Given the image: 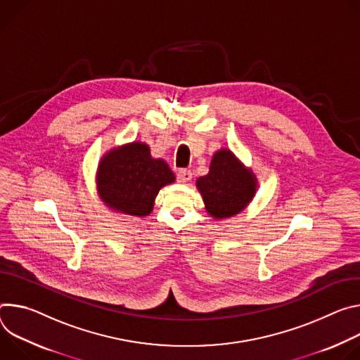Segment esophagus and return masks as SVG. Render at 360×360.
<instances>
[{
  "mask_svg": "<svg viewBox=\"0 0 360 360\" xmlns=\"http://www.w3.org/2000/svg\"><path fill=\"white\" fill-rule=\"evenodd\" d=\"M191 180V172L190 170H179L177 172V181L179 183H188Z\"/></svg>",
  "mask_w": 360,
  "mask_h": 360,
  "instance_id": "1",
  "label": "esophagus"
}]
</instances>
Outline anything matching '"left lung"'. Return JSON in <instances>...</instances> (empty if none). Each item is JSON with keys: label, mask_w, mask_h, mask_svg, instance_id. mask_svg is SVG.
Listing matches in <instances>:
<instances>
[{"label": "left lung", "mask_w": 360, "mask_h": 360, "mask_svg": "<svg viewBox=\"0 0 360 360\" xmlns=\"http://www.w3.org/2000/svg\"><path fill=\"white\" fill-rule=\"evenodd\" d=\"M206 212L216 220L229 219L243 212L257 190V179L229 148L213 154L209 173L198 177Z\"/></svg>", "instance_id": "8db88e82"}]
</instances>
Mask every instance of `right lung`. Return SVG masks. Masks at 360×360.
Here are the masks:
<instances>
[{"label":"right lung","instance_id":"obj_1","mask_svg":"<svg viewBox=\"0 0 360 360\" xmlns=\"http://www.w3.org/2000/svg\"><path fill=\"white\" fill-rule=\"evenodd\" d=\"M176 176L163 158H154L150 147L133 141L114 147L100 160L96 183L107 207L129 216H148L160 188Z\"/></svg>","mask_w":360,"mask_h":360}]
</instances>
